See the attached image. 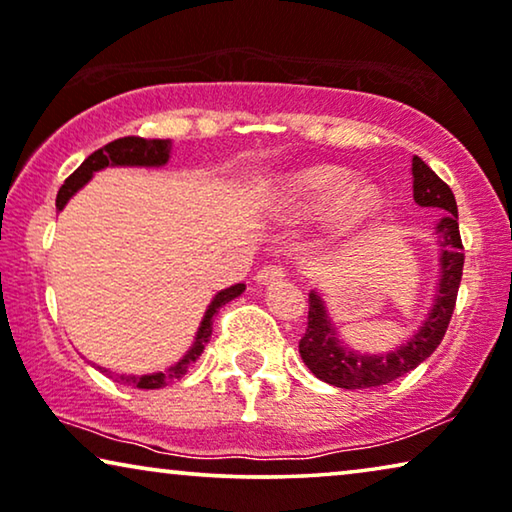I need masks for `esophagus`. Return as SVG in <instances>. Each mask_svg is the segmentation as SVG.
Instances as JSON below:
<instances>
[{"mask_svg": "<svg viewBox=\"0 0 512 512\" xmlns=\"http://www.w3.org/2000/svg\"><path fill=\"white\" fill-rule=\"evenodd\" d=\"M284 277H286V272H284V268H279V265H265V268L256 272L258 284H275V282H282Z\"/></svg>", "mask_w": 512, "mask_h": 512, "instance_id": "esophagus-1", "label": "esophagus"}]
</instances>
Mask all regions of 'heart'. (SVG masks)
I'll list each match as a JSON object with an SVG mask.
<instances>
[{
    "label": "heart",
    "instance_id": "obj_1",
    "mask_svg": "<svg viewBox=\"0 0 512 512\" xmlns=\"http://www.w3.org/2000/svg\"><path fill=\"white\" fill-rule=\"evenodd\" d=\"M275 198L286 212H324V233L331 237L359 228L382 205V195L373 184H352V174L335 165H314L289 174L277 186Z\"/></svg>",
    "mask_w": 512,
    "mask_h": 512
}]
</instances>
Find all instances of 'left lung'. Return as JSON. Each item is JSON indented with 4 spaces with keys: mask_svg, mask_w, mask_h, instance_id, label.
Instances as JSON below:
<instances>
[{
    "mask_svg": "<svg viewBox=\"0 0 512 512\" xmlns=\"http://www.w3.org/2000/svg\"><path fill=\"white\" fill-rule=\"evenodd\" d=\"M412 195H415L419 207H438L445 212L443 219L436 223L440 277L431 310L415 335L405 340L403 345L382 354H361L345 345L333 319L328 317L324 298L317 291H312L307 328L300 338L298 352L303 356L305 366L321 382L340 389L382 387V384L394 382L415 370L419 363L436 352L440 340L445 338L454 303H457L461 272H464V244H461L457 223V200H454L450 186L419 156L412 158Z\"/></svg>",
    "mask_w": 512,
    "mask_h": 512,
    "instance_id": "1",
    "label": "left lung"
}]
</instances>
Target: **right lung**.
<instances>
[{"label": "right lung", "instance_id": "right-lung-1", "mask_svg": "<svg viewBox=\"0 0 512 512\" xmlns=\"http://www.w3.org/2000/svg\"><path fill=\"white\" fill-rule=\"evenodd\" d=\"M170 151H172L170 139H142V137L114 139V142H109L107 146H102V149L90 153V156L79 165V170H76L65 184H62V188L58 191V198H55V207L58 209L65 207L69 198L76 195V191H81V188L93 179V174L104 170V167H163L167 165V160H170ZM244 289H247L244 284H235L230 286V289H223L216 293L212 303L207 307L205 317L200 321V328L198 333H195L191 349H188V352L167 370H158V373H149V375H116L111 373L109 368H102V366H95V368L107 377H111L114 382L132 384V387L137 389H160L174 380H181V377L186 375L188 366L198 361L200 354L205 352V345L209 342V338H212L214 314L219 312V307L240 296Z\"/></svg>", "mask_w": 512, "mask_h": 512}]
</instances>
